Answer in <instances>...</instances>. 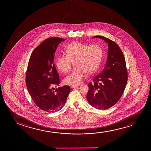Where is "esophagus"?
Segmentation results:
<instances>
[{
  "mask_svg": "<svg viewBox=\"0 0 151 151\" xmlns=\"http://www.w3.org/2000/svg\"><path fill=\"white\" fill-rule=\"evenodd\" d=\"M80 86V85H78V86H75V85H73L72 86V88H76L77 87H79Z\"/></svg>",
  "mask_w": 151,
  "mask_h": 151,
  "instance_id": "1",
  "label": "esophagus"
}]
</instances>
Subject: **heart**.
<instances>
[{
	"instance_id": "1",
	"label": "heart",
	"mask_w": 151,
	"mask_h": 151,
	"mask_svg": "<svg viewBox=\"0 0 151 151\" xmlns=\"http://www.w3.org/2000/svg\"><path fill=\"white\" fill-rule=\"evenodd\" d=\"M66 55L58 57L56 66L63 73L70 71L73 62L74 69L64 78L67 85H78L83 79L86 73L94 72L97 70L103 56V50L97 44L88 45L81 42L75 41L65 48Z\"/></svg>"
}]
</instances>
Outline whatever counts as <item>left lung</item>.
<instances>
[{"instance_id":"left-lung-1","label":"left lung","mask_w":151,"mask_h":151,"mask_svg":"<svg viewBox=\"0 0 151 151\" xmlns=\"http://www.w3.org/2000/svg\"><path fill=\"white\" fill-rule=\"evenodd\" d=\"M99 38L108 44V57L105 65L99 74L89 83L87 99L96 109L105 110L115 105L122 96L127 81V72L124 55L119 46L111 40L101 35Z\"/></svg>"}]
</instances>
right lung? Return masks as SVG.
I'll return each mask as SVG.
<instances>
[{"label": "right lung", "mask_w": 151, "mask_h": 151, "mask_svg": "<svg viewBox=\"0 0 151 151\" xmlns=\"http://www.w3.org/2000/svg\"><path fill=\"white\" fill-rule=\"evenodd\" d=\"M65 40L58 37L45 40L29 59L26 77L27 89L35 105L45 111L55 112L62 109L70 92L68 86L54 90L60 84L54 56L59 44Z\"/></svg>", "instance_id": "obj_1"}]
</instances>
